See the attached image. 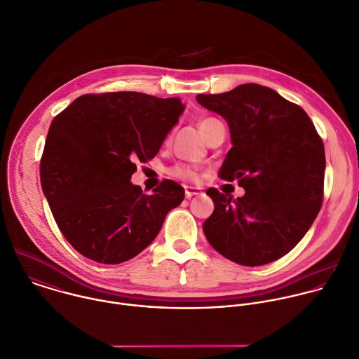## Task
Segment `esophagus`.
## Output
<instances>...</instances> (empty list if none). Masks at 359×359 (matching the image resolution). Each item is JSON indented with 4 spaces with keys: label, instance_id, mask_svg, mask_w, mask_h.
<instances>
[{
    "label": "esophagus",
    "instance_id": "esophagus-1",
    "mask_svg": "<svg viewBox=\"0 0 359 359\" xmlns=\"http://www.w3.org/2000/svg\"><path fill=\"white\" fill-rule=\"evenodd\" d=\"M184 194H186V198H191V197H194V196H198V194H200V190L196 189V187H189V186H186V187H184Z\"/></svg>",
    "mask_w": 359,
    "mask_h": 359
}]
</instances>
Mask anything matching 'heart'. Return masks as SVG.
Returning <instances> with one entry per match:
<instances>
[{
    "mask_svg": "<svg viewBox=\"0 0 359 359\" xmlns=\"http://www.w3.org/2000/svg\"><path fill=\"white\" fill-rule=\"evenodd\" d=\"M217 124H219V121L214 117H203L198 120V128L203 133V135H205L212 127H215ZM170 173L182 180L186 182H194L198 177V169L196 166L191 165H186V163H179L175 168L170 169Z\"/></svg>",
    "mask_w": 359,
    "mask_h": 359,
    "instance_id": "heart-1",
    "label": "heart"
}]
</instances>
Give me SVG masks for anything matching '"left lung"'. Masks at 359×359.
Returning a JSON list of instances; mask_svg holds the SVG:
<instances>
[{"mask_svg": "<svg viewBox=\"0 0 359 359\" xmlns=\"http://www.w3.org/2000/svg\"><path fill=\"white\" fill-rule=\"evenodd\" d=\"M229 126L232 148L219 169L238 179L245 196L214 187V212L203 225L210 245L242 266L276 262L291 252L316 219L323 203L325 145L312 120L274 89L243 83L218 95H197Z\"/></svg>", "mask_w": 359, "mask_h": 359, "instance_id": "1", "label": "left lung"}]
</instances>
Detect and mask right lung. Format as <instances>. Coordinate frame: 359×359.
Here are the masks:
<instances>
[{
  "label": "right lung",
  "instance_id": "1",
  "mask_svg": "<svg viewBox=\"0 0 359 359\" xmlns=\"http://www.w3.org/2000/svg\"><path fill=\"white\" fill-rule=\"evenodd\" d=\"M179 97L140 92L82 95L54 117L40 161L53 217L71 246L103 264L141 253L184 189L163 180L144 194L130 179L152 159L184 110Z\"/></svg>",
  "mask_w": 359,
  "mask_h": 359
}]
</instances>
